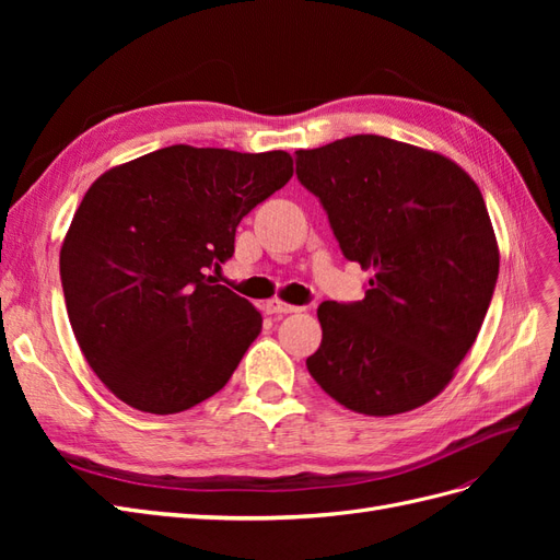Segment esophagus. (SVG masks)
<instances>
[{"mask_svg": "<svg viewBox=\"0 0 560 560\" xmlns=\"http://www.w3.org/2000/svg\"><path fill=\"white\" fill-rule=\"evenodd\" d=\"M264 311H266V315H290V313H299L301 308L290 306V303H282L278 299H270L264 303Z\"/></svg>", "mask_w": 560, "mask_h": 560, "instance_id": "esophagus-1", "label": "esophagus"}]
</instances>
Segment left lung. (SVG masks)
Returning <instances> with one entry per match:
<instances>
[{
    "label": "left lung",
    "instance_id": "8db88e82",
    "mask_svg": "<svg viewBox=\"0 0 560 560\" xmlns=\"http://www.w3.org/2000/svg\"><path fill=\"white\" fill-rule=\"evenodd\" d=\"M362 301L319 303L311 376L346 409L397 416L434 399L483 325L500 252L479 186L451 159L381 135L296 151Z\"/></svg>",
    "mask_w": 560,
    "mask_h": 560
}]
</instances>
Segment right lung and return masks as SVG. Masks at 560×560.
Returning <instances> with one entry per match:
<instances>
[{
	"instance_id": "1",
	"label": "right lung",
	"mask_w": 560,
	"mask_h": 560,
	"mask_svg": "<svg viewBox=\"0 0 560 560\" xmlns=\"http://www.w3.org/2000/svg\"><path fill=\"white\" fill-rule=\"evenodd\" d=\"M292 173L287 151L175 144L93 182L65 235L60 280L83 358L118 399L167 416L229 383L261 315L208 273Z\"/></svg>"
}]
</instances>
